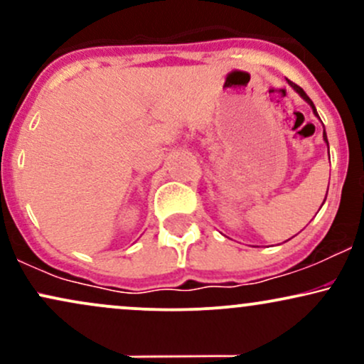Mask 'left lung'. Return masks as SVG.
Here are the masks:
<instances>
[{"instance_id":"obj_1","label":"left lung","mask_w":364,"mask_h":364,"mask_svg":"<svg viewBox=\"0 0 364 364\" xmlns=\"http://www.w3.org/2000/svg\"><path fill=\"white\" fill-rule=\"evenodd\" d=\"M287 83H289V85L292 87V89H294V92H298V94H299V97L304 99V101H306L308 104H310V107H311V109H313V114H315L316 118H320V116H318V112H316V109H315V104H313V102H311V99L308 97V95H306V92H304V90L301 89V87H298V85H296V83H292V82H289V80H287ZM323 140H325V144L328 145V140H327V133H325V128H323ZM327 191H328V188H327ZM325 198H327V196H325ZM323 202H325V200H323Z\"/></svg>"}]
</instances>
